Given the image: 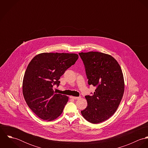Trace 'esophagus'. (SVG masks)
Instances as JSON below:
<instances>
[{
  "label": "esophagus",
  "mask_w": 148,
  "mask_h": 148,
  "mask_svg": "<svg viewBox=\"0 0 148 148\" xmlns=\"http://www.w3.org/2000/svg\"><path fill=\"white\" fill-rule=\"evenodd\" d=\"M71 98L74 99V100H78L80 99L81 97H74V96H71Z\"/></svg>",
  "instance_id": "esophagus-1"
}]
</instances>
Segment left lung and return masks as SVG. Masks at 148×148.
<instances>
[{
	"mask_svg": "<svg viewBox=\"0 0 148 148\" xmlns=\"http://www.w3.org/2000/svg\"><path fill=\"white\" fill-rule=\"evenodd\" d=\"M84 64L88 84L95 86L91 96H85L88 105L81 111L86 120L99 124L116 111L124 92V80L121 67L112 56L99 52L79 53Z\"/></svg>",
	"mask_w": 148,
	"mask_h": 148,
	"instance_id": "obj_1",
	"label": "left lung"
}]
</instances>
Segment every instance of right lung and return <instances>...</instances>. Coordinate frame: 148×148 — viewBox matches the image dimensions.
I'll use <instances>...</instances> for the list:
<instances>
[{"label":"right lung","mask_w":148,"mask_h":148,"mask_svg":"<svg viewBox=\"0 0 148 148\" xmlns=\"http://www.w3.org/2000/svg\"><path fill=\"white\" fill-rule=\"evenodd\" d=\"M79 58L76 53H42L28 65L23 81V94L29 108L39 118L52 121L63 112L68 97L55 93L65 71Z\"/></svg>","instance_id":"1"}]
</instances>
